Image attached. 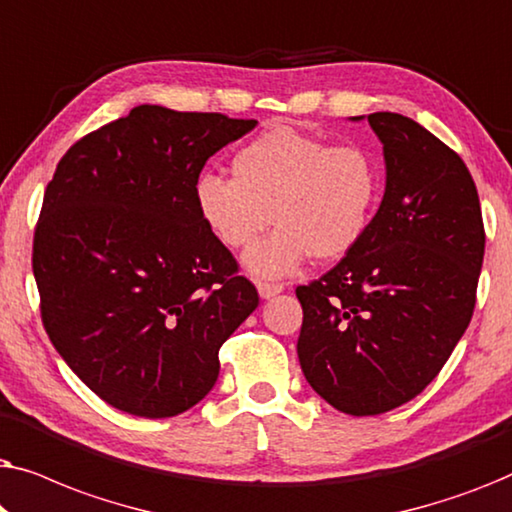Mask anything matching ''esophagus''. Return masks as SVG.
<instances>
[{
    "instance_id": "esophagus-1",
    "label": "esophagus",
    "mask_w": 512,
    "mask_h": 512,
    "mask_svg": "<svg viewBox=\"0 0 512 512\" xmlns=\"http://www.w3.org/2000/svg\"><path fill=\"white\" fill-rule=\"evenodd\" d=\"M284 291V284H275V282H258V296L263 300L275 298L277 293Z\"/></svg>"
}]
</instances>
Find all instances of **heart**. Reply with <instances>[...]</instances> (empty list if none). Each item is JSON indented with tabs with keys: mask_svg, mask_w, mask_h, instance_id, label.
<instances>
[{
	"mask_svg": "<svg viewBox=\"0 0 512 512\" xmlns=\"http://www.w3.org/2000/svg\"><path fill=\"white\" fill-rule=\"evenodd\" d=\"M382 193V172L359 144L277 125L242 146L233 177L202 172L193 202L202 223L228 249L256 242L244 265L251 275L277 279L314 254L319 261L347 256L366 237Z\"/></svg>",
	"mask_w": 512,
	"mask_h": 512,
	"instance_id": "obj_1",
	"label": "heart"
}]
</instances>
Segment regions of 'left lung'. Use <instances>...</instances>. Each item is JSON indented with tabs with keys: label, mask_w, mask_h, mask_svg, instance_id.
<instances>
[{
	"label": "left lung",
	"mask_w": 512,
	"mask_h": 512,
	"mask_svg": "<svg viewBox=\"0 0 512 512\" xmlns=\"http://www.w3.org/2000/svg\"><path fill=\"white\" fill-rule=\"evenodd\" d=\"M368 123L387 167L380 209L359 247L296 289L305 380L354 417L412 401L440 373L471 324L485 256L464 160L408 116L377 111Z\"/></svg>",
	"instance_id": "obj_1"
}]
</instances>
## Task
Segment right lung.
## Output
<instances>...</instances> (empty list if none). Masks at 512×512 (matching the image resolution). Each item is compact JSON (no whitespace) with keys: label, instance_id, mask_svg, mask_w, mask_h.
I'll return each mask as SVG.
<instances>
[{"label":"right lung","instance_id":"1","mask_svg":"<svg viewBox=\"0 0 512 512\" xmlns=\"http://www.w3.org/2000/svg\"><path fill=\"white\" fill-rule=\"evenodd\" d=\"M254 128L139 104L79 139L46 186L32 249L41 321L118 410L160 419L200 403L221 345L258 307L193 202L207 160Z\"/></svg>","mask_w":512,"mask_h":512}]
</instances>
